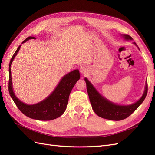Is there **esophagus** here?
Returning a JSON list of instances; mask_svg holds the SVG:
<instances>
[{
  "label": "esophagus",
  "instance_id": "obj_1",
  "mask_svg": "<svg viewBox=\"0 0 155 155\" xmlns=\"http://www.w3.org/2000/svg\"><path fill=\"white\" fill-rule=\"evenodd\" d=\"M79 70H80V72H81L82 74H84L87 72V68L86 66L81 65L80 68H79Z\"/></svg>",
  "mask_w": 155,
  "mask_h": 155
}]
</instances>
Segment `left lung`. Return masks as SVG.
<instances>
[{
	"label": "left lung",
	"instance_id": "1",
	"mask_svg": "<svg viewBox=\"0 0 155 155\" xmlns=\"http://www.w3.org/2000/svg\"><path fill=\"white\" fill-rule=\"evenodd\" d=\"M123 37L127 40H133V38L128 35H123ZM134 43L136 45L135 42ZM84 80L87 84L88 97L94 112L98 117L108 120H120L129 117L145 99L147 94L148 85L147 82L143 95L139 101L127 106L118 105L102 97L87 78H85Z\"/></svg>",
	"mask_w": 155,
	"mask_h": 155
}]
</instances>
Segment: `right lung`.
I'll return each instance as SVG.
<instances>
[{
    "mask_svg": "<svg viewBox=\"0 0 155 155\" xmlns=\"http://www.w3.org/2000/svg\"><path fill=\"white\" fill-rule=\"evenodd\" d=\"M29 39H36L33 37H28L23 41L24 43ZM20 45L11 58L9 63L8 91L16 107L26 116L40 120H51L55 119L64 113L68 104V97L76 83L79 80L80 73L78 70H74L62 77L54 91L45 100L37 104L28 105L25 104L16 97L12 90L11 67L13 59L17 54L21 48Z\"/></svg>",
    "mask_w": 155,
    "mask_h": 155,
    "instance_id": "1",
    "label": "right lung"
}]
</instances>
